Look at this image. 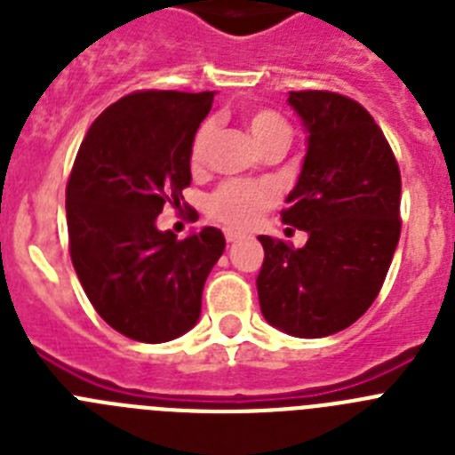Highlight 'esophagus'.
<instances>
[{
	"instance_id": "obj_1",
	"label": "esophagus",
	"mask_w": 455,
	"mask_h": 455,
	"mask_svg": "<svg viewBox=\"0 0 455 455\" xmlns=\"http://www.w3.org/2000/svg\"><path fill=\"white\" fill-rule=\"evenodd\" d=\"M225 239L230 241H236V239H241V232L239 230H230V228H228V230H225Z\"/></svg>"
}]
</instances>
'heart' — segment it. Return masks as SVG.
<instances>
[{"instance_id":"1","label":"heart","mask_w":455,"mask_h":455,"mask_svg":"<svg viewBox=\"0 0 455 455\" xmlns=\"http://www.w3.org/2000/svg\"><path fill=\"white\" fill-rule=\"evenodd\" d=\"M248 130H251L252 139L257 140L259 148L271 143V140H289V136H291L287 120L275 114V111H268V108H259V111H252L248 116ZM212 139H214V124L204 123L198 134H196V139H193V166H200L204 162ZM268 203H271V191L267 187L251 182H230L220 187L209 198V212H212L214 219L223 220V223L243 228V225L255 223L262 216L264 209L268 207Z\"/></svg>"}]
</instances>
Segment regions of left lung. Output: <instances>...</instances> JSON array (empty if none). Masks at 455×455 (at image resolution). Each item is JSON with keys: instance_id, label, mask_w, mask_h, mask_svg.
I'll return each instance as SVG.
<instances>
[{"instance_id": "left-lung-1", "label": "left lung", "mask_w": 455, "mask_h": 455, "mask_svg": "<svg viewBox=\"0 0 455 455\" xmlns=\"http://www.w3.org/2000/svg\"><path fill=\"white\" fill-rule=\"evenodd\" d=\"M287 102L307 150L283 223L307 232V241L293 248L259 236L257 293L273 328L316 339L355 323L383 287L401 235V172L357 102L328 91H291Z\"/></svg>"}]
</instances>
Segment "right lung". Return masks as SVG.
<instances>
[{"label": "right lung", "mask_w": 455, "mask_h": 455, "mask_svg": "<svg viewBox=\"0 0 455 455\" xmlns=\"http://www.w3.org/2000/svg\"><path fill=\"white\" fill-rule=\"evenodd\" d=\"M212 102L214 91L124 95L91 124L72 166V264L98 315L130 339L162 344L191 331L225 251L216 228L182 241L156 228L191 184V146Z\"/></svg>", "instance_id": "obj_1"}]
</instances>
